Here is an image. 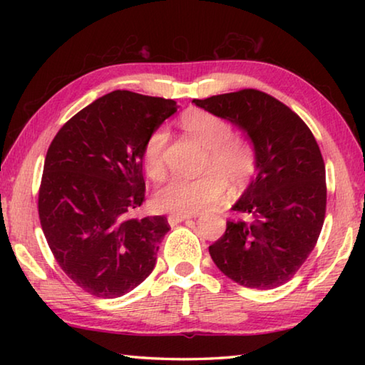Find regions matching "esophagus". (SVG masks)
<instances>
[{
  "label": "esophagus",
  "mask_w": 365,
  "mask_h": 365,
  "mask_svg": "<svg viewBox=\"0 0 365 365\" xmlns=\"http://www.w3.org/2000/svg\"><path fill=\"white\" fill-rule=\"evenodd\" d=\"M187 219H191V217H190V215H185V214H170L168 217L170 227H175L177 224H180V222L187 220Z\"/></svg>",
  "instance_id": "esophagus-1"
}]
</instances>
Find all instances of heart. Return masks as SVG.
<instances>
[{
	"mask_svg": "<svg viewBox=\"0 0 365 365\" xmlns=\"http://www.w3.org/2000/svg\"><path fill=\"white\" fill-rule=\"evenodd\" d=\"M180 127L206 153L202 170L196 178L172 177L153 196V207L160 212L196 214L222 200L227 183L235 190L248 187L257 170V153L248 138L233 135V127L209 110L191 109L180 117ZM168 132L158 127L148 135L141 150V164L151 180L164 177V148Z\"/></svg>",
	"mask_w": 365,
	"mask_h": 365,
	"instance_id": "1",
	"label": "heart"
}]
</instances>
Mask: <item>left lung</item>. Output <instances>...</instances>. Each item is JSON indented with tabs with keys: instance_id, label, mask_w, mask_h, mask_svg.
Segmentation results:
<instances>
[{
	"instance_id": "8db88e82",
	"label": "left lung",
	"mask_w": 365,
	"mask_h": 365,
	"mask_svg": "<svg viewBox=\"0 0 365 365\" xmlns=\"http://www.w3.org/2000/svg\"><path fill=\"white\" fill-rule=\"evenodd\" d=\"M250 135L257 175L232 209L245 219L227 220L209 246L214 264L246 288L287 283L316 246L327 207L325 164L312 132L287 104L245 88L193 100Z\"/></svg>"
}]
</instances>
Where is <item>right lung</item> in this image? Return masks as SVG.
Wrapping results in <instances>:
<instances>
[{"label":"right lung","mask_w":365,"mask_h":365,"mask_svg":"<svg viewBox=\"0 0 365 365\" xmlns=\"http://www.w3.org/2000/svg\"><path fill=\"white\" fill-rule=\"evenodd\" d=\"M177 110L174 100L115 90L59 128L48 148L38 215L59 267L83 292L119 298L156 264L164 215L138 219L143 143Z\"/></svg>","instance_id":"add662e5"}]
</instances>
